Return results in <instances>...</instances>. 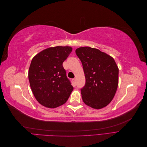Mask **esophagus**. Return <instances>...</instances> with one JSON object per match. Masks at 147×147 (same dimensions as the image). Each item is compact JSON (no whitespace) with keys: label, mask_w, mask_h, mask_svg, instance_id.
<instances>
[{"label":"esophagus","mask_w":147,"mask_h":147,"mask_svg":"<svg viewBox=\"0 0 147 147\" xmlns=\"http://www.w3.org/2000/svg\"><path fill=\"white\" fill-rule=\"evenodd\" d=\"M72 81H73V83L75 84H76V78H74L73 80H72Z\"/></svg>","instance_id":"1"}]
</instances>
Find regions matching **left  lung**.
Listing matches in <instances>:
<instances>
[{"mask_svg": "<svg viewBox=\"0 0 147 147\" xmlns=\"http://www.w3.org/2000/svg\"><path fill=\"white\" fill-rule=\"evenodd\" d=\"M75 53L82 61L86 83L81 90L84 103L100 109L110 103L118 85L119 69L113 57L90 47L77 48Z\"/></svg>", "mask_w": 147, "mask_h": 147, "instance_id": "1", "label": "left lung"}]
</instances>
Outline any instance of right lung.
I'll use <instances>...</instances> for the list:
<instances>
[{
	"label": "right lung",
	"instance_id": "add662e5",
	"mask_svg": "<svg viewBox=\"0 0 147 147\" xmlns=\"http://www.w3.org/2000/svg\"><path fill=\"white\" fill-rule=\"evenodd\" d=\"M72 51L69 46L50 47L31 61L28 72L30 86L35 98L45 107L55 109L63 105L74 90L63 66Z\"/></svg>",
	"mask_w": 147,
	"mask_h": 147
}]
</instances>
